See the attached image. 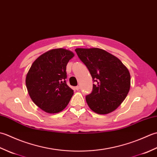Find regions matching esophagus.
<instances>
[{
  "label": "esophagus",
  "instance_id": "1",
  "mask_svg": "<svg viewBox=\"0 0 157 157\" xmlns=\"http://www.w3.org/2000/svg\"><path fill=\"white\" fill-rule=\"evenodd\" d=\"M79 88H80V87H79V86H76V87H75L76 90H79Z\"/></svg>",
  "mask_w": 157,
  "mask_h": 157
}]
</instances>
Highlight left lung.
<instances>
[{
  "label": "left lung",
  "instance_id": "8db88e82",
  "mask_svg": "<svg viewBox=\"0 0 157 157\" xmlns=\"http://www.w3.org/2000/svg\"><path fill=\"white\" fill-rule=\"evenodd\" d=\"M75 51L96 82L91 94L86 96L89 107L100 115L114 111L129 91V70L117 57L105 50L78 48Z\"/></svg>",
  "mask_w": 157,
  "mask_h": 157
}]
</instances>
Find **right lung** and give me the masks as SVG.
Segmentation results:
<instances>
[{
    "label": "right lung",
    "instance_id": "obj_1",
    "mask_svg": "<svg viewBox=\"0 0 157 157\" xmlns=\"http://www.w3.org/2000/svg\"><path fill=\"white\" fill-rule=\"evenodd\" d=\"M74 56L65 48H55L36 59L25 78L28 94L32 101L46 113H58L71 100L73 90L66 84V66Z\"/></svg>",
    "mask_w": 157,
    "mask_h": 157
}]
</instances>
